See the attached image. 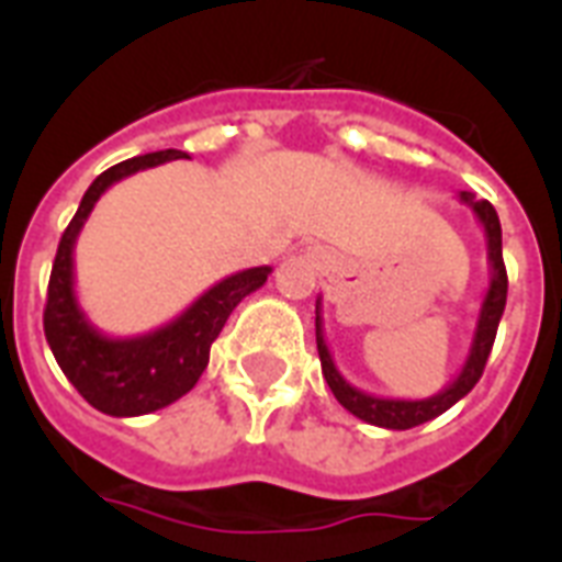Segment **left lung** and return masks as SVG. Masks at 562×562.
<instances>
[{
	"label": "left lung",
	"mask_w": 562,
	"mask_h": 562,
	"mask_svg": "<svg viewBox=\"0 0 562 562\" xmlns=\"http://www.w3.org/2000/svg\"><path fill=\"white\" fill-rule=\"evenodd\" d=\"M461 201L475 212V218L481 221L484 227V236H487V259H490V289L484 294V303H481L479 324H475V335H472L470 356L463 361L461 373L454 375L452 384H446L443 391L428 396V400H384V396H373V393H364L359 387H352L338 368H335L333 356H329V347L324 341V317H321V300L315 306V335H317V356H321V370H324L326 384L333 387L335 400L341 402L344 408L356 414L359 419L370 423V426L379 428H396V431H405V428H414L419 423H428V419L440 417L443 411H449L458 400H463L467 393L475 387V382L484 373V364L490 359V350H493V341H496L498 321H502V312H505L507 303V271L505 259H502V224H498V215L493 210L490 201H479L472 192H461Z\"/></svg>",
	"instance_id": "8db88e82"
}]
</instances>
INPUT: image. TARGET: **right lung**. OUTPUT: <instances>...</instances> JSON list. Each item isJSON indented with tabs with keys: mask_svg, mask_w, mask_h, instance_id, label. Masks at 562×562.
Returning <instances> with one entry per match:
<instances>
[{
	"mask_svg": "<svg viewBox=\"0 0 562 562\" xmlns=\"http://www.w3.org/2000/svg\"><path fill=\"white\" fill-rule=\"evenodd\" d=\"M187 154L166 151L145 154L101 171L92 187L83 192L81 206L69 221V227L57 245L52 277H48L46 312L43 329L55 352L64 375L75 384V391L90 402L92 408L110 417H139L178 402L194 387L210 364V347L227 324L229 312L250 294L262 289L271 268H247L227 280L215 282L203 291L192 306L171 324L136 338H108L87 321L75 297V238L83 221L90 218L92 206L113 183L127 175L151 169L160 162L183 160Z\"/></svg>",
	"mask_w": 562,
	"mask_h": 562,
	"instance_id": "add662e5",
	"label": "right lung"
}]
</instances>
